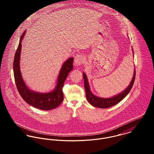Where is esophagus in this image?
Listing matches in <instances>:
<instances>
[{"label":"esophagus","mask_w":154,"mask_h":154,"mask_svg":"<svg viewBox=\"0 0 154 154\" xmlns=\"http://www.w3.org/2000/svg\"><path fill=\"white\" fill-rule=\"evenodd\" d=\"M84 61V57L82 55H79V54H77L75 57V65L76 66H80Z\"/></svg>","instance_id":"esophagus-1"}]
</instances>
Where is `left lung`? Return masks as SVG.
I'll return each mask as SVG.
<instances>
[{"label": "left lung", "mask_w": 154, "mask_h": 154, "mask_svg": "<svg viewBox=\"0 0 154 154\" xmlns=\"http://www.w3.org/2000/svg\"><path fill=\"white\" fill-rule=\"evenodd\" d=\"M133 54L134 55L133 50ZM135 75H136V72L134 69L132 81L129 84V85H128V87L124 91L110 98H102V97L96 96L91 92L89 84L88 82L87 76L85 72H83V77L84 80V87L86 92V97L88 100V103L90 104H91L92 106L97 108H100V109H107L117 104V103L120 102L123 99H124L126 97V95L129 93L134 84V81L135 79Z\"/></svg>", "instance_id": "8db88e82"}]
</instances>
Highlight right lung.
<instances>
[{"label":"right lung","mask_w":154,"mask_h":154,"mask_svg":"<svg viewBox=\"0 0 154 154\" xmlns=\"http://www.w3.org/2000/svg\"><path fill=\"white\" fill-rule=\"evenodd\" d=\"M25 34L26 31L21 36L14 60L13 67L17 88L23 100L29 105L40 110H50L56 109L63 100L62 89L68 74L73 69V58L69 57L62 65L57 79L56 87L53 90L48 92H38L30 89L22 78L20 69L21 42Z\"/></svg>","instance_id":"1"}]
</instances>
